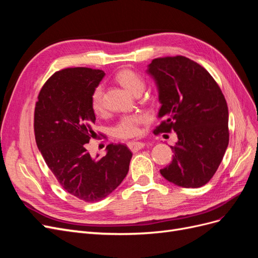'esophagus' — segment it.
I'll use <instances>...</instances> for the list:
<instances>
[{
    "instance_id": "esophagus-1",
    "label": "esophagus",
    "mask_w": 258,
    "mask_h": 258,
    "mask_svg": "<svg viewBox=\"0 0 258 258\" xmlns=\"http://www.w3.org/2000/svg\"><path fill=\"white\" fill-rule=\"evenodd\" d=\"M144 146H145V144L143 142H129L128 143V147L134 153H137L140 150H142Z\"/></svg>"
}]
</instances>
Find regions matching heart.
I'll use <instances>...</instances> for the list:
<instances>
[{
  "label": "heart",
  "instance_id": "1",
  "mask_svg": "<svg viewBox=\"0 0 258 258\" xmlns=\"http://www.w3.org/2000/svg\"><path fill=\"white\" fill-rule=\"evenodd\" d=\"M116 82L120 84L124 89H127L132 95L142 93L145 87L144 81L136 72L131 70L124 69L119 71L115 76ZM103 88L102 86H97L93 89L91 95V107L96 114L103 112V102H102ZM148 120V117L145 114L137 113L124 115L117 122L114 128V135L120 139H130L139 135L140 124L145 123Z\"/></svg>",
  "mask_w": 258,
  "mask_h": 258
}]
</instances>
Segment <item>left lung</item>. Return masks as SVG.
Wrapping results in <instances>:
<instances>
[{"instance_id": "left-lung-1", "label": "left lung", "mask_w": 258, "mask_h": 258, "mask_svg": "<svg viewBox=\"0 0 258 258\" xmlns=\"http://www.w3.org/2000/svg\"><path fill=\"white\" fill-rule=\"evenodd\" d=\"M146 73L155 81L163 121L154 132L177 136L167 181L186 188L207 184L221 165L229 142L228 107L221 88L205 68L183 56L154 59Z\"/></svg>"}]
</instances>
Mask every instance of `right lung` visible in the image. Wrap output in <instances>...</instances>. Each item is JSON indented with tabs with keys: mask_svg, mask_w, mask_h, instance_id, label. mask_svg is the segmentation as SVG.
Segmentation results:
<instances>
[{
	"mask_svg": "<svg viewBox=\"0 0 258 258\" xmlns=\"http://www.w3.org/2000/svg\"><path fill=\"white\" fill-rule=\"evenodd\" d=\"M105 73L88 68L56 72L45 83L34 112L36 145L60 185L86 202L104 199L126 177L132 153L124 144H110L97 159L87 151L96 115L92 91Z\"/></svg>",
	"mask_w": 258,
	"mask_h": 258,
	"instance_id": "1",
	"label": "right lung"
}]
</instances>
